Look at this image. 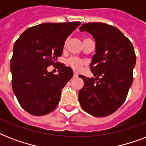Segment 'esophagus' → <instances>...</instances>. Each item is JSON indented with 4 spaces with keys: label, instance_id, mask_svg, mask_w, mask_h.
<instances>
[{
    "label": "esophagus",
    "instance_id": "1",
    "mask_svg": "<svg viewBox=\"0 0 146 146\" xmlns=\"http://www.w3.org/2000/svg\"><path fill=\"white\" fill-rule=\"evenodd\" d=\"M76 77H78V73L74 72V73H73V78H76Z\"/></svg>",
    "mask_w": 146,
    "mask_h": 146
}]
</instances>
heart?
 <instances>
[{
    "instance_id": "1",
    "label": "heart",
    "mask_w": 146,
    "mask_h": 146,
    "mask_svg": "<svg viewBox=\"0 0 146 146\" xmlns=\"http://www.w3.org/2000/svg\"><path fill=\"white\" fill-rule=\"evenodd\" d=\"M85 39H87V38H85ZM68 63L70 65L71 67L76 70H79L82 67V64H83V62L81 60L76 58V57H72V58H70V59L69 60Z\"/></svg>"
}]
</instances>
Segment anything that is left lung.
I'll return each mask as SVG.
<instances>
[{"mask_svg":"<svg viewBox=\"0 0 146 146\" xmlns=\"http://www.w3.org/2000/svg\"><path fill=\"white\" fill-rule=\"evenodd\" d=\"M96 42L90 68L95 77L80 75L84 86L79 92L82 108L102 117L113 113L124 102L133 83L136 57L133 44L117 28L102 23H83Z\"/></svg>","mask_w":146,"mask_h":146,"instance_id":"left-lung-1","label":"left lung"}]
</instances>
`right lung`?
<instances>
[{
    "label": "right lung",
    "mask_w": 146,
    "mask_h": 146,
    "mask_svg": "<svg viewBox=\"0 0 146 146\" xmlns=\"http://www.w3.org/2000/svg\"><path fill=\"white\" fill-rule=\"evenodd\" d=\"M80 24H39L27 29L14 43L10 61L13 91L30 114L45 115L57 106L62 89L73 73L70 67L60 64L58 74L54 75L48 71V66L54 65L67 37Z\"/></svg>",
    "instance_id": "1"
}]
</instances>
